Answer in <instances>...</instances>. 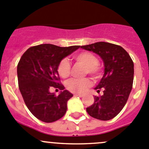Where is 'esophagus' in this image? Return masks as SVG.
Masks as SVG:
<instances>
[{
    "label": "esophagus",
    "mask_w": 149,
    "mask_h": 149,
    "mask_svg": "<svg viewBox=\"0 0 149 149\" xmlns=\"http://www.w3.org/2000/svg\"><path fill=\"white\" fill-rule=\"evenodd\" d=\"M75 97H83V95L82 94H74Z\"/></svg>",
    "instance_id": "esophagus-1"
}]
</instances>
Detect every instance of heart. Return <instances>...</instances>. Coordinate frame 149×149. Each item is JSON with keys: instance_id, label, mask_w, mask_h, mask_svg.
I'll return each instance as SVG.
<instances>
[{"instance_id": "1", "label": "heart", "mask_w": 149, "mask_h": 149, "mask_svg": "<svg viewBox=\"0 0 149 149\" xmlns=\"http://www.w3.org/2000/svg\"><path fill=\"white\" fill-rule=\"evenodd\" d=\"M76 62L86 68V73L97 78L100 74L98 67V59L94 54L88 52H83L74 57ZM58 73L63 79L68 77L70 73V65L67 59L61 61L58 65ZM66 88L73 93H82L91 85V81L88 79H71L66 82Z\"/></svg>"}]
</instances>
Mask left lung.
<instances>
[{"mask_svg":"<svg viewBox=\"0 0 149 149\" xmlns=\"http://www.w3.org/2000/svg\"><path fill=\"white\" fill-rule=\"evenodd\" d=\"M97 54L104 63V75L94 88L103 90L101 97L94 96V102L86 108L88 115L100 120H109L120 112L132 90L134 64L129 54L117 45L104 42L81 47Z\"/></svg>","mask_w":149,"mask_h":149,"instance_id":"left-lung-1","label":"left lung"}]
</instances>
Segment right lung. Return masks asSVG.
<instances>
[{
  "label": "right lung",
  "instance_id": "obj_1",
  "mask_svg": "<svg viewBox=\"0 0 149 149\" xmlns=\"http://www.w3.org/2000/svg\"><path fill=\"white\" fill-rule=\"evenodd\" d=\"M79 47L40 45L29 48L21 58L17 66L19 90L28 109L40 120L52 123L65 114L73 94L58 82V65ZM50 86L61 90L58 96L49 91Z\"/></svg>",
  "mask_w": 149,
  "mask_h": 149
}]
</instances>
